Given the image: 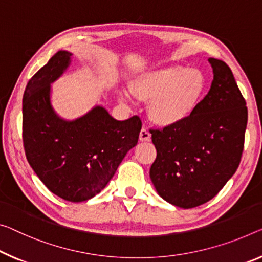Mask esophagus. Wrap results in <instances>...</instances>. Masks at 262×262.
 <instances>
[{"label":"esophagus","mask_w":262,"mask_h":262,"mask_svg":"<svg viewBox=\"0 0 262 262\" xmlns=\"http://www.w3.org/2000/svg\"><path fill=\"white\" fill-rule=\"evenodd\" d=\"M151 139V134L148 132V130L146 127H143L142 130H140V134H139V140L140 142H147V140Z\"/></svg>","instance_id":"1"}]
</instances>
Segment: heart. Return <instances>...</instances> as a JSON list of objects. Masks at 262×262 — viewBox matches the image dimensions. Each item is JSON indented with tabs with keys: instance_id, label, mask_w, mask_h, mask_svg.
<instances>
[{
	"instance_id": "heart-1",
	"label": "heart",
	"mask_w": 262,
	"mask_h": 262,
	"mask_svg": "<svg viewBox=\"0 0 262 262\" xmlns=\"http://www.w3.org/2000/svg\"><path fill=\"white\" fill-rule=\"evenodd\" d=\"M206 90V78L198 69L168 67L148 72L136 80L132 91L151 100L148 115L156 124L173 126L194 112ZM127 98V95H124Z\"/></svg>"
}]
</instances>
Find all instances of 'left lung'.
Here are the masks:
<instances>
[{
  "label": "left lung",
  "mask_w": 262,
  "mask_h": 262,
  "mask_svg": "<svg viewBox=\"0 0 262 262\" xmlns=\"http://www.w3.org/2000/svg\"><path fill=\"white\" fill-rule=\"evenodd\" d=\"M207 95L183 123L151 128L157 158L150 178L164 200L182 208L200 206L218 194L238 168L247 126L246 100L229 67L210 58Z\"/></svg>",
  "instance_id": "1"
}]
</instances>
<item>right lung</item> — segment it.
Here are the masks:
<instances>
[{"instance_id": "add662e5", "label": "right lung", "mask_w": 262, "mask_h": 262, "mask_svg": "<svg viewBox=\"0 0 262 262\" xmlns=\"http://www.w3.org/2000/svg\"><path fill=\"white\" fill-rule=\"evenodd\" d=\"M71 54L58 51L29 79L23 95L22 137L28 163L59 198L80 203L106 186L128 150L136 146L142 119L116 120L97 106L75 122L59 119L50 105V83Z\"/></svg>"}]
</instances>
